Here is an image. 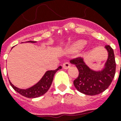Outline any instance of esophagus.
Returning <instances> with one entry per match:
<instances>
[{
  "label": "esophagus",
  "mask_w": 121,
  "mask_h": 121,
  "mask_svg": "<svg viewBox=\"0 0 121 121\" xmlns=\"http://www.w3.org/2000/svg\"><path fill=\"white\" fill-rule=\"evenodd\" d=\"M63 68H64V69H65V70H66V69H68V68H70V64L68 62H65L63 64Z\"/></svg>",
  "instance_id": "34e87169"
}]
</instances>
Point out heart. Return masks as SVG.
I'll list each match as a JSON object with an SVG mask.
<instances>
[{
	"label": "heart",
	"instance_id": "heart-1",
	"mask_svg": "<svg viewBox=\"0 0 121 121\" xmlns=\"http://www.w3.org/2000/svg\"><path fill=\"white\" fill-rule=\"evenodd\" d=\"M86 42L85 40H79L77 41L75 43L73 44V45L72 46V49L73 50H76V49H79L82 48L85 44H86Z\"/></svg>",
	"mask_w": 121,
	"mask_h": 121
}]
</instances>
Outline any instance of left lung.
I'll list each match as a JSON object with an SVG mask.
<instances>
[{
    "label": "left lung",
    "instance_id": "8db88e82",
    "mask_svg": "<svg viewBox=\"0 0 121 121\" xmlns=\"http://www.w3.org/2000/svg\"><path fill=\"white\" fill-rule=\"evenodd\" d=\"M108 52V58L101 71L90 69L82 58L70 60L75 65L79 75L73 81L74 86L78 91L88 95H95L105 91L111 85L116 73V61L113 49L109 45L105 46Z\"/></svg>",
    "mask_w": 121,
    "mask_h": 121
}]
</instances>
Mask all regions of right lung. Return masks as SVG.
<instances>
[{
  "label": "right lung",
  "mask_w": 121,
  "mask_h": 121,
  "mask_svg": "<svg viewBox=\"0 0 121 121\" xmlns=\"http://www.w3.org/2000/svg\"><path fill=\"white\" fill-rule=\"evenodd\" d=\"M29 43H36V41H29ZM60 69H61V66H60L58 68L56 69L55 70H49L46 72L43 77H42L41 79L36 84L33 85L29 88L26 89H21L16 87L10 82L9 80L10 85L12 87L16 90V92H18L19 94L22 95V96H24L27 98H36L38 97L43 95L44 94H46L47 91L49 90L50 86L51 85L52 82H53V77L56 72L59 70Z\"/></svg>",
  "instance_id": "1"
}]
</instances>
